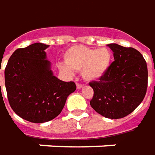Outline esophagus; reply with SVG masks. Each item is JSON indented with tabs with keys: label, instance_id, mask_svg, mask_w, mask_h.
I'll list each match as a JSON object with an SVG mask.
<instances>
[{
	"label": "esophagus",
	"instance_id": "esophagus-1",
	"mask_svg": "<svg viewBox=\"0 0 155 155\" xmlns=\"http://www.w3.org/2000/svg\"><path fill=\"white\" fill-rule=\"evenodd\" d=\"M76 86H77V89H81V88H82L84 86V85L81 84V83H76Z\"/></svg>",
	"mask_w": 155,
	"mask_h": 155
}]
</instances>
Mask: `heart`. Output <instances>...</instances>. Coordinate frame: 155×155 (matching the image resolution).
Instances as JSON below:
<instances>
[{
	"instance_id": "b5f03b06",
	"label": "heart",
	"mask_w": 155,
	"mask_h": 155,
	"mask_svg": "<svg viewBox=\"0 0 155 155\" xmlns=\"http://www.w3.org/2000/svg\"><path fill=\"white\" fill-rule=\"evenodd\" d=\"M112 51L107 47L99 49L81 45L69 47L64 53V62L68 66H62L61 69L70 73L71 69L81 70L84 80L97 81L108 72L112 63Z\"/></svg>"
}]
</instances>
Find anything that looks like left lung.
<instances>
[{
	"label": "left lung",
	"mask_w": 155,
	"mask_h": 155,
	"mask_svg": "<svg viewBox=\"0 0 155 155\" xmlns=\"http://www.w3.org/2000/svg\"><path fill=\"white\" fill-rule=\"evenodd\" d=\"M114 61L97 81L89 83L94 94L90 102L96 112L109 119L126 117L143 100L148 87V67L133 47L108 44Z\"/></svg>",
	"instance_id": "8db88e82"
}]
</instances>
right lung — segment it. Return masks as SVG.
Segmentation results:
<instances>
[{
    "instance_id": "right-lung-1",
    "label": "right lung",
    "mask_w": 155,
    "mask_h": 155,
    "mask_svg": "<svg viewBox=\"0 0 155 155\" xmlns=\"http://www.w3.org/2000/svg\"><path fill=\"white\" fill-rule=\"evenodd\" d=\"M47 47L34 43L17 49L5 69L11 108L19 117L32 123H44L57 117L68 96L76 89L74 82L63 81L53 75L45 51Z\"/></svg>"
}]
</instances>
